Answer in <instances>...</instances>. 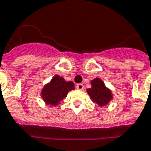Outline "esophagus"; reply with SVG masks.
Here are the masks:
<instances>
[{"instance_id":"1","label":"esophagus","mask_w":151,"mask_h":151,"mask_svg":"<svg viewBox=\"0 0 151 151\" xmlns=\"http://www.w3.org/2000/svg\"><path fill=\"white\" fill-rule=\"evenodd\" d=\"M76 87H77V89L79 90H83V89H84V86L82 84H78Z\"/></svg>"}]
</instances>
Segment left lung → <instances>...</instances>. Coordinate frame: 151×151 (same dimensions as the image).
<instances>
[{
    "label": "left lung",
    "mask_w": 151,
    "mask_h": 151,
    "mask_svg": "<svg viewBox=\"0 0 151 151\" xmlns=\"http://www.w3.org/2000/svg\"><path fill=\"white\" fill-rule=\"evenodd\" d=\"M91 87L87 89L86 92L93 102L97 103L100 106H105L110 103L113 99L112 91L99 78L93 79L90 81Z\"/></svg>",
    "instance_id": "1"
}]
</instances>
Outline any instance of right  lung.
<instances>
[{
  "label": "right lung",
  "instance_id": "obj_1",
  "mask_svg": "<svg viewBox=\"0 0 151 151\" xmlns=\"http://www.w3.org/2000/svg\"><path fill=\"white\" fill-rule=\"evenodd\" d=\"M73 90H74V83L73 81H66L64 78L55 75L41 89V96L46 105L56 106Z\"/></svg>",
  "mask_w": 151,
  "mask_h": 151
}]
</instances>
